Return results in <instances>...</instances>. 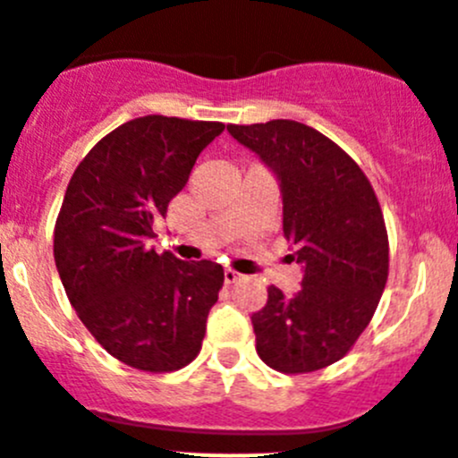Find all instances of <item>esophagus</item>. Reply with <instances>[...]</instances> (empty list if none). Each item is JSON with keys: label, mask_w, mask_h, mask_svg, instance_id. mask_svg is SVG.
Listing matches in <instances>:
<instances>
[{"label": "esophagus", "mask_w": 458, "mask_h": 458, "mask_svg": "<svg viewBox=\"0 0 458 458\" xmlns=\"http://www.w3.org/2000/svg\"><path fill=\"white\" fill-rule=\"evenodd\" d=\"M223 277H225V284H233V282H238L242 276H240V273H235L233 268H225Z\"/></svg>", "instance_id": "34e87169"}]
</instances>
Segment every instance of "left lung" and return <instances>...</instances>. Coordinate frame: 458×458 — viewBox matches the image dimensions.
Here are the masks:
<instances>
[{
    "mask_svg": "<svg viewBox=\"0 0 458 458\" xmlns=\"http://www.w3.org/2000/svg\"><path fill=\"white\" fill-rule=\"evenodd\" d=\"M276 176L282 231L301 289L251 315L260 360L280 372H313L342 360L379 304L388 280V233L369 178L342 148L289 119L227 125Z\"/></svg>",
    "mask_w": 458,
    "mask_h": 458,
    "instance_id": "obj_1",
    "label": "left lung"
}]
</instances>
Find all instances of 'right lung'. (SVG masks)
I'll use <instances>...</instances> for the list:
<instances>
[{"instance_id":"add662e5","label":"right lung","mask_w":458,"mask_h":458,"mask_svg":"<svg viewBox=\"0 0 458 458\" xmlns=\"http://www.w3.org/2000/svg\"><path fill=\"white\" fill-rule=\"evenodd\" d=\"M223 123L140 116L103 136L74 169L55 227L70 304L98 344L131 369L169 372L202 346L223 267L154 251V225Z\"/></svg>"}]
</instances>
